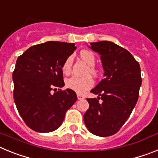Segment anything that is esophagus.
Wrapping results in <instances>:
<instances>
[{"mask_svg":"<svg viewBox=\"0 0 158 158\" xmlns=\"http://www.w3.org/2000/svg\"><path fill=\"white\" fill-rule=\"evenodd\" d=\"M77 99L78 100H83V99H85V96L81 94H77Z\"/></svg>","mask_w":158,"mask_h":158,"instance_id":"34e87169","label":"esophagus"}]
</instances>
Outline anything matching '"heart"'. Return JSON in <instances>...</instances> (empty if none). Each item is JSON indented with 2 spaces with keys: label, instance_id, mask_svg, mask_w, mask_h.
Listing matches in <instances>:
<instances>
[{
  "label": "heart",
  "instance_id": "obj_1",
  "mask_svg": "<svg viewBox=\"0 0 158 158\" xmlns=\"http://www.w3.org/2000/svg\"><path fill=\"white\" fill-rule=\"evenodd\" d=\"M79 55L84 62H86L89 65L88 73H90L93 76H97L99 71L94 66L95 63H96V57H95V54H93V52H92L91 51H89V50H83V51H81ZM72 63V57H67L62 65V70L65 74H68L70 73ZM93 85H94V81L90 76H73L66 79V81H65V86L68 89H71V90L76 92L79 94L85 93L86 90L91 89Z\"/></svg>",
  "mask_w": 158,
  "mask_h": 158
}]
</instances>
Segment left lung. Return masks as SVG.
Segmentation results:
<instances>
[{
  "instance_id": "obj_1",
  "label": "left lung",
  "mask_w": 158,
  "mask_h": 158,
  "mask_svg": "<svg viewBox=\"0 0 158 158\" xmlns=\"http://www.w3.org/2000/svg\"><path fill=\"white\" fill-rule=\"evenodd\" d=\"M91 49L100 54L104 78L91 90L98 97L87 98L89 107L84 121L93 135L111 136L123 126L138 101L140 65L127 50L112 42L92 43Z\"/></svg>"
}]
</instances>
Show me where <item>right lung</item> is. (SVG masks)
Here are the masks:
<instances>
[{
  "instance_id": "1",
  "label": "right lung",
  "mask_w": 158,
  "mask_h": 158,
  "mask_svg": "<svg viewBox=\"0 0 158 158\" xmlns=\"http://www.w3.org/2000/svg\"><path fill=\"white\" fill-rule=\"evenodd\" d=\"M76 49L74 43L49 41L31 47L18 57L12 73L13 97L29 128L40 133L58 129L77 94L64 86L62 65ZM59 90L52 94V89Z\"/></svg>"
}]
</instances>
